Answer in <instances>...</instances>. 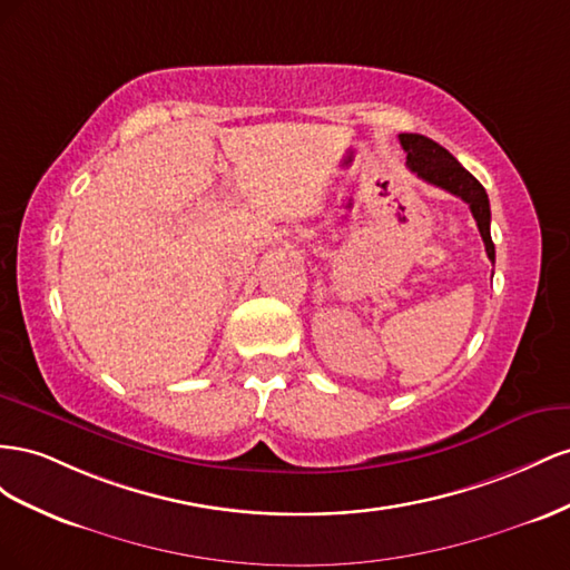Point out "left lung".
Segmentation results:
<instances>
[{"label": "left lung", "instance_id": "obj_1", "mask_svg": "<svg viewBox=\"0 0 570 570\" xmlns=\"http://www.w3.org/2000/svg\"><path fill=\"white\" fill-rule=\"evenodd\" d=\"M399 140L401 148L405 150V165H409L413 174H417V178L449 190L451 195H456V198L470 205V213H473L480 236L484 240L487 257L494 263V243L490 234V198H487L482 184L468 169H463L461 161L439 142L420 134H401Z\"/></svg>", "mask_w": 570, "mask_h": 570}]
</instances>
